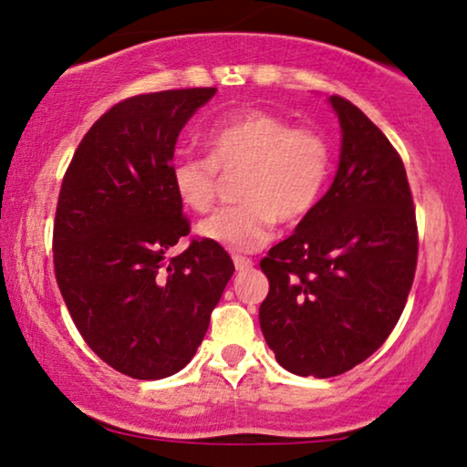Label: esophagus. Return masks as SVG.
I'll return each instance as SVG.
<instances>
[{"mask_svg":"<svg viewBox=\"0 0 467 467\" xmlns=\"http://www.w3.org/2000/svg\"><path fill=\"white\" fill-rule=\"evenodd\" d=\"M234 265H235V270H238V272H246V270H251V267H253L254 264H253V259L242 257V254H235V257H234Z\"/></svg>","mask_w":467,"mask_h":467,"instance_id":"1","label":"esophagus"}]
</instances>
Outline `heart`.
<instances>
[{"label": "heart", "mask_w": 467, "mask_h": 467, "mask_svg": "<svg viewBox=\"0 0 467 467\" xmlns=\"http://www.w3.org/2000/svg\"><path fill=\"white\" fill-rule=\"evenodd\" d=\"M208 157L181 155L170 176L178 200L208 213L223 176L235 181L240 203L200 223L206 240L232 251H257L280 223H297L321 200L331 170L327 140L310 127H291L278 114L248 108L210 127Z\"/></svg>", "instance_id": "1"}]
</instances>
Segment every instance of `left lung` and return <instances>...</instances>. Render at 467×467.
Here are the masks:
<instances>
[{"label": "left lung", "mask_w": 467, "mask_h": 467, "mask_svg": "<svg viewBox=\"0 0 467 467\" xmlns=\"http://www.w3.org/2000/svg\"><path fill=\"white\" fill-rule=\"evenodd\" d=\"M342 127L334 184L261 270L259 323L276 361L331 379L387 340L410 293L419 229L400 152L355 104L331 95Z\"/></svg>", "instance_id": "obj_1"}]
</instances>
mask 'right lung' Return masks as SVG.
<instances>
[{
    "instance_id": "add662e5",
    "label": "right lung",
    "mask_w": 467,
    "mask_h": 467,
    "mask_svg": "<svg viewBox=\"0 0 467 467\" xmlns=\"http://www.w3.org/2000/svg\"><path fill=\"white\" fill-rule=\"evenodd\" d=\"M214 87L133 95L95 120L63 176L53 225L55 276L95 355L138 380L193 359L234 274L225 248L191 238L171 187L178 133Z\"/></svg>"
}]
</instances>
